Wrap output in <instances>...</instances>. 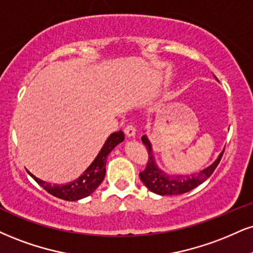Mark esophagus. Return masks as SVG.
<instances>
[{"label": "esophagus", "mask_w": 253, "mask_h": 253, "mask_svg": "<svg viewBox=\"0 0 253 253\" xmlns=\"http://www.w3.org/2000/svg\"><path fill=\"white\" fill-rule=\"evenodd\" d=\"M135 132H136V129H135L134 125L129 124L125 127V134L128 136V138H133V136H135Z\"/></svg>", "instance_id": "1"}]
</instances>
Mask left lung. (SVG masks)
Returning a JSON list of instances; mask_svg holds the SVG:
<instances>
[{"mask_svg": "<svg viewBox=\"0 0 253 253\" xmlns=\"http://www.w3.org/2000/svg\"><path fill=\"white\" fill-rule=\"evenodd\" d=\"M142 144L147 148L148 154V161L146 164L145 169L140 172V179L144 182L145 186L152 192L160 194V196H176V194L186 193L188 191L196 188L198 185L203 184L206 179L211 176L214 169H217L218 164L220 163L221 157H223L224 151L219 154L218 159L209 166L208 169L200 171L198 174H191V175H175L169 176L166 173L160 171L158 166L154 163L153 152H152L151 142L148 141L147 136H141Z\"/></svg>", "mask_w": 253, "mask_h": 253, "instance_id": "left-lung-1", "label": "left lung"}]
</instances>
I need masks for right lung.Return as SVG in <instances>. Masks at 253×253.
Masks as SVG:
<instances>
[{
  "mask_svg": "<svg viewBox=\"0 0 253 253\" xmlns=\"http://www.w3.org/2000/svg\"><path fill=\"white\" fill-rule=\"evenodd\" d=\"M124 139L125 134L123 130H119V132L109 135V138L106 140L105 145L99 152L95 160L92 163V165L88 167L78 180H74L71 184L51 185L49 182L40 180L30 173L29 174L34 178V180L40 186L43 187L51 196L67 200V202H75V200L82 199V198L88 197L90 193H93L96 190V187L101 184L106 174V163H107L108 154L111 153L115 146L123 142Z\"/></svg>",
  "mask_w": 253,
  "mask_h": 253,
  "instance_id": "right-lung-1",
  "label": "right lung"
}]
</instances>
